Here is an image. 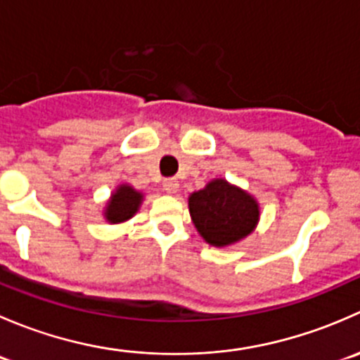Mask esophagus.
<instances>
[{
    "instance_id": "34e87169",
    "label": "esophagus",
    "mask_w": 360,
    "mask_h": 360,
    "mask_svg": "<svg viewBox=\"0 0 360 360\" xmlns=\"http://www.w3.org/2000/svg\"><path fill=\"white\" fill-rule=\"evenodd\" d=\"M163 190L167 193H176L179 190V181L174 179V177H169V179H163Z\"/></svg>"
}]
</instances>
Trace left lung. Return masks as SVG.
Here are the masks:
<instances>
[{"label":"left lung","mask_w":360,"mask_h":360,"mask_svg":"<svg viewBox=\"0 0 360 360\" xmlns=\"http://www.w3.org/2000/svg\"><path fill=\"white\" fill-rule=\"evenodd\" d=\"M190 214L207 244L224 248L248 237L256 228L259 207L240 188L214 179L191 195Z\"/></svg>","instance_id":"left-lung-1"}]
</instances>
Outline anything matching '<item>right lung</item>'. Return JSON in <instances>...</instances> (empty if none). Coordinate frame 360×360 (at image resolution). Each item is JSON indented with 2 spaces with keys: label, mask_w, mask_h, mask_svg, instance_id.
Here are the masks:
<instances>
[{
  "label": "right lung",
  "mask_w": 360,
  "mask_h": 360,
  "mask_svg": "<svg viewBox=\"0 0 360 360\" xmlns=\"http://www.w3.org/2000/svg\"><path fill=\"white\" fill-rule=\"evenodd\" d=\"M141 200H143V195L139 191L123 184L112 193L111 200L108 203L106 219L111 223H122V221L130 219L139 209Z\"/></svg>",
  "instance_id": "obj_1"
}]
</instances>
